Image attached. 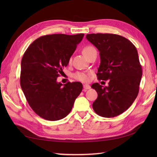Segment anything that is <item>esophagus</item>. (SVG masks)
Returning a JSON list of instances; mask_svg holds the SVG:
<instances>
[{
    "label": "esophagus",
    "instance_id": "obj_1",
    "mask_svg": "<svg viewBox=\"0 0 157 157\" xmlns=\"http://www.w3.org/2000/svg\"><path fill=\"white\" fill-rule=\"evenodd\" d=\"M90 88H91L89 84H84V91L90 89Z\"/></svg>",
    "mask_w": 157,
    "mask_h": 157
}]
</instances>
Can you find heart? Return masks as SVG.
Masks as SVG:
<instances>
[{"label":"heart","instance_id":"heart-1","mask_svg":"<svg viewBox=\"0 0 157 157\" xmlns=\"http://www.w3.org/2000/svg\"><path fill=\"white\" fill-rule=\"evenodd\" d=\"M94 50L96 49L94 46L88 45V46H84V48L82 50V52L84 53V55L86 56V57H87V56L90 54V52H92L93 51H94ZM71 62V59H69V63H70ZM92 74V72L91 71H88L86 72L78 71L73 74V78H74L76 80L80 81L82 82H86L90 80V76Z\"/></svg>","mask_w":157,"mask_h":157}]
</instances>
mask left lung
<instances>
[{
  "label": "left lung",
  "mask_w": 157,
  "mask_h": 157,
  "mask_svg": "<svg viewBox=\"0 0 157 157\" xmlns=\"http://www.w3.org/2000/svg\"><path fill=\"white\" fill-rule=\"evenodd\" d=\"M86 38L100 52L98 79L109 80L105 87L98 83L92 85L98 93L93 109L104 117H116L125 111L138 94L142 69L137 49L129 40L117 34H90Z\"/></svg>",
  "instance_id": "8db88e82"
}]
</instances>
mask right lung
<instances>
[{"label":"right lung","mask_w":157,"mask_h":157,"mask_svg":"<svg viewBox=\"0 0 157 157\" xmlns=\"http://www.w3.org/2000/svg\"><path fill=\"white\" fill-rule=\"evenodd\" d=\"M84 36H43L33 42L23 55L20 84L29 105L40 117L48 121L65 117L81 93L82 83L62 86L56 79Z\"/></svg>","instance_id":"right-lung-1"}]
</instances>
